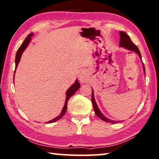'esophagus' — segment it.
<instances>
[{"mask_svg":"<svg viewBox=\"0 0 159 159\" xmlns=\"http://www.w3.org/2000/svg\"><path fill=\"white\" fill-rule=\"evenodd\" d=\"M79 80L81 82H86L87 81V80H88L87 73H85L84 72H80L79 75Z\"/></svg>","mask_w":159,"mask_h":159,"instance_id":"1","label":"esophagus"}]
</instances>
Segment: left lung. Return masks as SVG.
<instances>
[{"label":"left lung","instance_id":"obj_1","mask_svg":"<svg viewBox=\"0 0 159 159\" xmlns=\"http://www.w3.org/2000/svg\"><path fill=\"white\" fill-rule=\"evenodd\" d=\"M120 47H123L124 48H126V49H129V50H130V51L135 52V53H137V54L139 55V57L141 58V52H140V51H139V48L137 47L136 45L134 44V43L132 42V41H131L130 38L128 36V34L123 31H120ZM143 70H144L145 74H146V71H145V66H144L143 64ZM92 102H93L94 110H95L96 115L99 117V118L103 120L104 121L111 122L112 123H116V121H112V120H110L105 118V117L102 115V112L100 111V110H99V108L98 107V105H97L96 102H95V98H94L93 91V93H92Z\"/></svg>","mask_w":159,"mask_h":159}]
</instances>
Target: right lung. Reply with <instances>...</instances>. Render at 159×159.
Returning a JSON list of instances; mask_svg holds the SVG:
<instances>
[{
	"instance_id": "1",
	"label": "right lung",
	"mask_w": 159,
	"mask_h": 159,
	"mask_svg": "<svg viewBox=\"0 0 159 159\" xmlns=\"http://www.w3.org/2000/svg\"><path fill=\"white\" fill-rule=\"evenodd\" d=\"M33 36V34H29L28 36H27V37L25 39V40L24 41V42L21 44V46L18 48V51L16 52V59H15V62H16V69L18 62H19L20 61V57H21V54L24 51V49H26L27 47V46L29 45V43L30 42V41H31V36ZM15 72H16V70L14 71V75H15ZM80 84L79 83V82H78V80H76V82H75V84L72 85L70 87V89H68L67 91H66V100H65V104H64V106L63 107L62 110H61V114L59 115V116H57V118H55L54 119L52 120H50L48 122V123H54V122H56L57 120H60L62 117L64 116V115L65 114V112L66 111V109H67V102L68 100H70V98L72 97L74 94L76 93V91L78 90V89L80 88Z\"/></svg>"
}]
</instances>
